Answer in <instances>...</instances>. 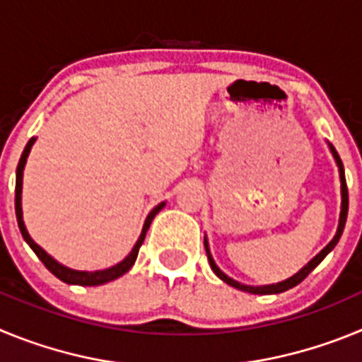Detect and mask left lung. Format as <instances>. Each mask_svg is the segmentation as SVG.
<instances>
[{"mask_svg":"<svg viewBox=\"0 0 362 362\" xmlns=\"http://www.w3.org/2000/svg\"><path fill=\"white\" fill-rule=\"evenodd\" d=\"M328 146H330L332 150V156L335 158V163H337L339 166V177H341V216H339V226H337V232H335L334 239H332L328 245L322 248L321 252H319L315 257L310 261L308 264H306L305 268H300L299 272H297L296 276H292L290 279L286 281H281V283L277 284H264V286H250V284H243V283H238V281H233L232 277H228L225 274V272H221L219 267L216 264V261H214L212 254H210V248H209V243H206V238H204V248H206V255H209V263L210 267H212L214 274H216L217 277H219L221 281H225L226 284H230V286H233V288L238 290H243V292H248V293H259V296H268V293H281V292H286V290L293 288V286H297V284L300 283V281L305 279L306 276H308L310 272L313 270V268L317 267L319 263H321L322 259L326 257V255L330 254L332 250L335 248V245L339 243V239H341V235H343V230H344V225H346V217H348V188H346V177H344V166H343V161H341V158H339L337 150L334 148V146L328 143Z\"/></svg>","mask_w":362,"mask_h":362,"instance_id":"8db88e82","label":"left lung"}]
</instances>
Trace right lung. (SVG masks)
<instances>
[{"mask_svg":"<svg viewBox=\"0 0 362 362\" xmlns=\"http://www.w3.org/2000/svg\"><path fill=\"white\" fill-rule=\"evenodd\" d=\"M34 141H36V137H30V141L27 143L23 153H21V158H19L18 168H16V219H18L19 232H21V235H23L25 241H27L28 246H30L32 250H34V254L40 257L41 263L49 268V270L52 272L57 279H62L63 283H66V284H79V286H99V284H105V283H108V281H114V279H117V277L123 276V274H127V272L132 268V264L136 263L137 254H139V248H141L143 241H145L146 230L150 228V223H152L153 217L158 216L159 210L165 206V203H159L158 206H156V209H153L152 212L148 214V217H146V221H145V225H143L141 235H139L137 243L134 245L132 252H130V254L127 255V257H124L121 263H117L116 267H110V268H107V270H98V272H79V270H72V268L63 267V264L57 263L56 259L50 257V255L47 254V252H45L40 245H36V243L32 241V238L28 235L27 228H25V223H23V212H21V187H23V168H25V163H27L28 152H30Z\"/></svg>","mask_w":362,"mask_h":362,"instance_id":"add662e5","label":"right lung"}]
</instances>
